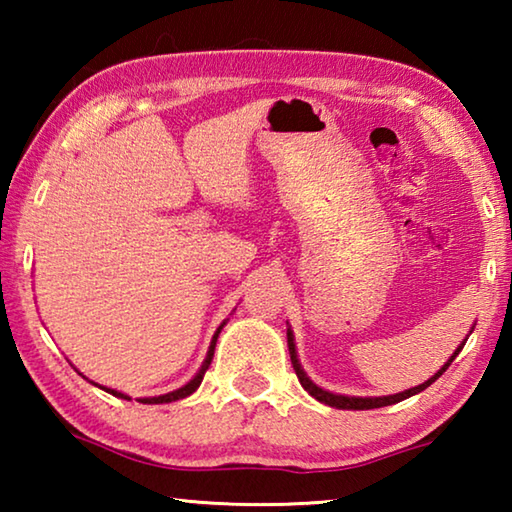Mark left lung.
I'll list each match as a JSON object with an SVG mask.
<instances>
[{"label": "left lung", "mask_w": 512, "mask_h": 512, "mask_svg": "<svg viewBox=\"0 0 512 512\" xmlns=\"http://www.w3.org/2000/svg\"><path fill=\"white\" fill-rule=\"evenodd\" d=\"M474 329V327H472ZM287 339H289V354H291V363H293V370H296V375H298V379H300V384H302V388H305V391L311 395V397H316L318 402H323V404H327V406H334V409H352V411H366V409H381V406H391V404H395V402H402V400H406V397H411V395H418V393H422L424 388H429L433 381H436L440 375H443V372L452 366V361L456 359V354L463 350V345H465V341L458 345L456 348V352L452 354V357L447 359V363L443 368H440L436 375H433L431 379H427L424 381V384H420V386H415V388H409V391H404V393H397V395H386V397H348V395H336V393H329V391H323V388L320 386H316L314 381H311L309 377H307V372L302 370V366H300V361H298V354H296V343H293V332L291 329H287Z\"/></svg>", "instance_id": "left-lung-1"}]
</instances>
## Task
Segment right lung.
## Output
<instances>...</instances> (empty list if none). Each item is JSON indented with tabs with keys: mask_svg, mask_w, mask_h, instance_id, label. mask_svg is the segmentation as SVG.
Segmentation results:
<instances>
[{
	"mask_svg": "<svg viewBox=\"0 0 512 512\" xmlns=\"http://www.w3.org/2000/svg\"><path fill=\"white\" fill-rule=\"evenodd\" d=\"M223 325L225 323H221V327L216 329V334L212 336V343H210V350H207V357H205V361H203V366H201V370L196 372V377L192 379V381H187V384L183 386V388H178V391H171V393H167V395H158V397H144V400H140V402H144V404H169V402H176V400H183V397H187V395H192L198 386H201V381H203V375H205V370L210 368V363H212V357H214V345H216V339H219V334H221V329H223ZM99 388H103V386H99ZM103 391L106 393H110V395H115V397H121V400H131V397L128 395H124V393H119V391H112V388H103Z\"/></svg>",
	"mask_w": 512,
	"mask_h": 512,
	"instance_id": "1",
	"label": "right lung"
}]
</instances>
